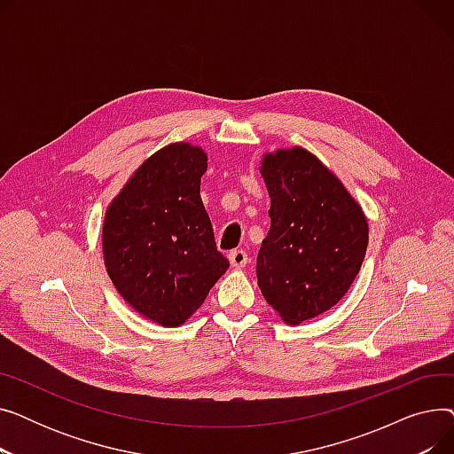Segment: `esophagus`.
I'll use <instances>...</instances> for the list:
<instances>
[{"mask_svg": "<svg viewBox=\"0 0 454 454\" xmlns=\"http://www.w3.org/2000/svg\"><path fill=\"white\" fill-rule=\"evenodd\" d=\"M230 263L235 269H243L248 263V254L245 250H241V248L231 250L230 252Z\"/></svg>", "mask_w": 454, "mask_h": 454, "instance_id": "34e87169", "label": "esophagus"}]
</instances>
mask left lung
<instances>
[{"mask_svg": "<svg viewBox=\"0 0 454 454\" xmlns=\"http://www.w3.org/2000/svg\"><path fill=\"white\" fill-rule=\"evenodd\" d=\"M270 230L257 254L261 294L287 324L331 309L361 270L368 223L342 182L309 151L265 154Z\"/></svg>", "mask_w": 454, "mask_h": 454, "instance_id": "1", "label": "left lung"}]
</instances>
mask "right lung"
I'll use <instances>...</instances> for the list:
<instances>
[{
    "label": "right lung",
    "instance_id": "add662e5",
    "mask_svg": "<svg viewBox=\"0 0 454 454\" xmlns=\"http://www.w3.org/2000/svg\"><path fill=\"white\" fill-rule=\"evenodd\" d=\"M207 156L189 143L154 153L106 209L105 265L139 315L176 327L230 267L200 199Z\"/></svg>",
    "mask_w": 454,
    "mask_h": 454
}]
</instances>
